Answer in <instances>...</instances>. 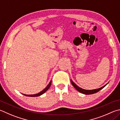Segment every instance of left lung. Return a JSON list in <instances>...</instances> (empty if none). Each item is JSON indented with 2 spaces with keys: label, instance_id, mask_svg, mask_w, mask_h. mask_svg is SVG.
Segmentation results:
<instances>
[{
  "label": "left lung",
  "instance_id": "1",
  "mask_svg": "<svg viewBox=\"0 0 120 120\" xmlns=\"http://www.w3.org/2000/svg\"><path fill=\"white\" fill-rule=\"evenodd\" d=\"M71 84H72V86L75 87V89L77 90V91H79V92H81L82 93H83V94H94V93H97L98 92H99L100 90H101V89H103L104 86H105L106 84H105V86H103L101 87V88H99V89H94V90H85V89H82L81 88H80V87L78 86L77 84L75 83L72 80H71Z\"/></svg>",
  "mask_w": 120,
  "mask_h": 120
}]
</instances>
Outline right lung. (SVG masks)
<instances>
[{"instance_id": "1", "label": "right lung", "mask_w": 120, "mask_h": 120, "mask_svg": "<svg viewBox=\"0 0 120 120\" xmlns=\"http://www.w3.org/2000/svg\"><path fill=\"white\" fill-rule=\"evenodd\" d=\"M51 82H52V81H51L50 82L49 84L48 85V86H47L46 88L43 89V90L42 91H41L40 92H39V93H37V94H32V95H27V94H23L24 95H26V96H27V97H38V96H40V95H42V94H43V93L46 92V91H47L48 90V89L50 88V86H51Z\"/></svg>"}]
</instances>
